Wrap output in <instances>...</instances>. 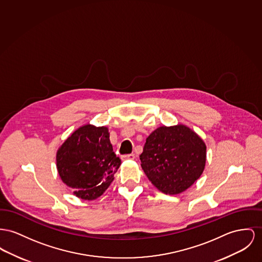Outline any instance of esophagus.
I'll return each instance as SVG.
<instances>
[{"label": "esophagus", "instance_id": "34e87169", "mask_svg": "<svg viewBox=\"0 0 262 262\" xmlns=\"http://www.w3.org/2000/svg\"><path fill=\"white\" fill-rule=\"evenodd\" d=\"M123 160H134L135 155L134 154H129V155H124L122 156Z\"/></svg>", "mask_w": 262, "mask_h": 262}]
</instances>
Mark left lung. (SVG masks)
<instances>
[{"label":"left lung","instance_id":"8db88e82","mask_svg":"<svg viewBox=\"0 0 262 262\" xmlns=\"http://www.w3.org/2000/svg\"><path fill=\"white\" fill-rule=\"evenodd\" d=\"M141 166L149 181L166 194L185 192L201 177L207 161V147L184 124L161 126L146 139Z\"/></svg>","mask_w":262,"mask_h":262}]
</instances>
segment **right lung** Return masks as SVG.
Listing matches in <instances>:
<instances>
[{"instance_id": "right-lung-1", "label": "right lung", "mask_w": 262, "mask_h": 262, "mask_svg": "<svg viewBox=\"0 0 262 262\" xmlns=\"http://www.w3.org/2000/svg\"><path fill=\"white\" fill-rule=\"evenodd\" d=\"M121 160L113 152L108 128L86 124L76 129L56 152L61 181L82 200L100 196L114 180Z\"/></svg>"}]
</instances>
